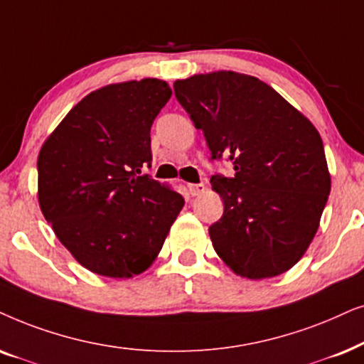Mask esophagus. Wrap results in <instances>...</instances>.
Masks as SVG:
<instances>
[{"mask_svg": "<svg viewBox=\"0 0 364 364\" xmlns=\"http://www.w3.org/2000/svg\"><path fill=\"white\" fill-rule=\"evenodd\" d=\"M188 190H190L191 196H198L205 191V185L203 183H191V185H188Z\"/></svg>", "mask_w": 364, "mask_h": 364, "instance_id": "34e87169", "label": "esophagus"}]
</instances>
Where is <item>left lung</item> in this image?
Instances as JSON below:
<instances>
[{
    "label": "left lung",
    "mask_w": 364,
    "mask_h": 364,
    "mask_svg": "<svg viewBox=\"0 0 364 364\" xmlns=\"http://www.w3.org/2000/svg\"><path fill=\"white\" fill-rule=\"evenodd\" d=\"M174 95L205 134L211 161L226 158L235 169L211 176L225 205L208 230L218 256L251 279L293 268L331 190L316 128L271 86L240 73L195 75L176 81Z\"/></svg>",
    "instance_id": "obj_1"
}]
</instances>
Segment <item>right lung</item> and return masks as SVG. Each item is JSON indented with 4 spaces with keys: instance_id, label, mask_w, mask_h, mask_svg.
I'll list each match as a JSON object with an SVG mask.
<instances>
[{
    "instance_id": "right-lung-1",
    "label": "right lung",
    "mask_w": 364,
    "mask_h": 364,
    "mask_svg": "<svg viewBox=\"0 0 364 364\" xmlns=\"http://www.w3.org/2000/svg\"><path fill=\"white\" fill-rule=\"evenodd\" d=\"M171 98L166 81L109 85L73 108L38 156V198L46 221L77 263L96 274L143 273L185 205L143 168L151 126Z\"/></svg>"
}]
</instances>
